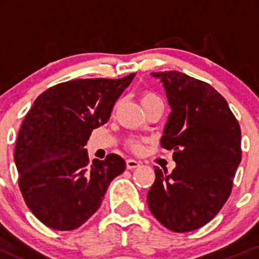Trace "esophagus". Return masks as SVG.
<instances>
[{
    "instance_id": "34e87169",
    "label": "esophagus",
    "mask_w": 259,
    "mask_h": 259,
    "mask_svg": "<svg viewBox=\"0 0 259 259\" xmlns=\"http://www.w3.org/2000/svg\"><path fill=\"white\" fill-rule=\"evenodd\" d=\"M140 163L139 161L134 160V159H127L126 160V168L127 169H135V168H139Z\"/></svg>"
}]
</instances>
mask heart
Here are the masks:
<instances>
[{
  "label": "heart",
  "instance_id": "heart-1",
  "mask_svg": "<svg viewBox=\"0 0 259 259\" xmlns=\"http://www.w3.org/2000/svg\"><path fill=\"white\" fill-rule=\"evenodd\" d=\"M155 99H159L155 94L150 93V91H145V93H143L142 96H140V103L144 104V103H148V101L155 100ZM127 146H129L130 150L135 151V153L142 150V143H140L139 140H132V142H129Z\"/></svg>",
  "mask_w": 259,
  "mask_h": 259
}]
</instances>
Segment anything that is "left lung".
<instances>
[{
    "label": "left lung",
    "instance_id": "left-lung-1",
    "mask_svg": "<svg viewBox=\"0 0 259 259\" xmlns=\"http://www.w3.org/2000/svg\"><path fill=\"white\" fill-rule=\"evenodd\" d=\"M171 113L160 146L173 150L176 169L155 168L148 192L151 214L177 233L210 222L229 198L242 159L241 127L226 99L209 83L179 71L153 72Z\"/></svg>",
    "mask_w": 259,
    "mask_h": 259
}]
</instances>
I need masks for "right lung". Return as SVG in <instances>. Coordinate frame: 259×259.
<instances>
[{
  "label": "right lung",
  "instance_id": "obj_1",
  "mask_svg": "<svg viewBox=\"0 0 259 259\" xmlns=\"http://www.w3.org/2000/svg\"><path fill=\"white\" fill-rule=\"evenodd\" d=\"M135 74L121 79H77L44 91L23 119L15 163L26 205L46 227L72 231L101 205L125 160L109 154L89 163L83 146L108 122L114 104Z\"/></svg>",
  "mask_w": 259,
  "mask_h": 259
}]
</instances>
